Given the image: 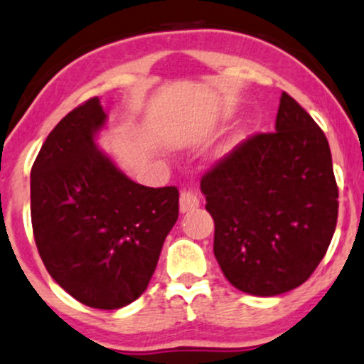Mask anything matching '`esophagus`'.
Listing matches in <instances>:
<instances>
[{
	"label": "esophagus",
	"mask_w": 364,
	"mask_h": 364,
	"mask_svg": "<svg viewBox=\"0 0 364 364\" xmlns=\"http://www.w3.org/2000/svg\"><path fill=\"white\" fill-rule=\"evenodd\" d=\"M199 206V198L194 191L183 189L181 193V212L187 213L191 210H196Z\"/></svg>",
	"instance_id": "34e87169"
}]
</instances>
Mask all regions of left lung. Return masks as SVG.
<instances>
[{"instance_id":"left-lung-1","label":"left lung","mask_w":364,"mask_h":364,"mask_svg":"<svg viewBox=\"0 0 364 364\" xmlns=\"http://www.w3.org/2000/svg\"><path fill=\"white\" fill-rule=\"evenodd\" d=\"M213 253L237 290L274 296L311 277L338 217V187L321 128L287 92L276 132L255 134L201 178Z\"/></svg>"}]
</instances>
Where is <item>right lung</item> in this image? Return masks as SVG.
<instances>
[{
  "label": "right lung",
  "instance_id": "add662e5",
  "mask_svg": "<svg viewBox=\"0 0 364 364\" xmlns=\"http://www.w3.org/2000/svg\"><path fill=\"white\" fill-rule=\"evenodd\" d=\"M105 118L93 97L50 132L31 170V220L50 276L77 302L112 311L146 291L178 218V189L119 171L95 146Z\"/></svg>",
  "mask_w": 364,
  "mask_h": 364
}]
</instances>
